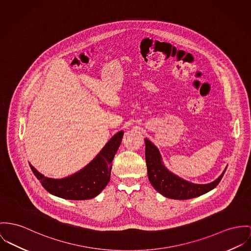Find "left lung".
Wrapping results in <instances>:
<instances>
[{
  "label": "left lung",
  "mask_w": 251,
  "mask_h": 251,
  "mask_svg": "<svg viewBox=\"0 0 251 251\" xmlns=\"http://www.w3.org/2000/svg\"><path fill=\"white\" fill-rule=\"evenodd\" d=\"M145 159L148 177L154 189L166 198L174 200H188L207 193L221 181L224 174L207 184H195L171 173L162 164L161 156L154 144L145 138Z\"/></svg>",
  "instance_id": "1"
}]
</instances>
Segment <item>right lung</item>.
<instances>
[{
	"label": "right lung",
	"mask_w": 251,
	"mask_h": 251,
	"mask_svg": "<svg viewBox=\"0 0 251 251\" xmlns=\"http://www.w3.org/2000/svg\"><path fill=\"white\" fill-rule=\"evenodd\" d=\"M123 132L114 135L100 153L85 168L71 176L54 179L50 178L29 164L42 186L49 192L66 200H89L97 197L108 184L111 177L112 161L121 143Z\"/></svg>",
	"instance_id": "1"
}]
</instances>
